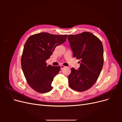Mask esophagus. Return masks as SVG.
<instances>
[{
	"mask_svg": "<svg viewBox=\"0 0 122 122\" xmlns=\"http://www.w3.org/2000/svg\"><path fill=\"white\" fill-rule=\"evenodd\" d=\"M60 67H61V69H63L64 68H65L66 67L65 66H63V65H61Z\"/></svg>",
	"mask_w": 122,
	"mask_h": 122,
	"instance_id": "1",
	"label": "esophagus"
}]
</instances>
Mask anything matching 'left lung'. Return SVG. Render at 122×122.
I'll return each instance as SVG.
<instances>
[{
  "instance_id": "8db88e82",
  "label": "left lung",
  "mask_w": 122,
  "mask_h": 122,
  "mask_svg": "<svg viewBox=\"0 0 122 122\" xmlns=\"http://www.w3.org/2000/svg\"><path fill=\"white\" fill-rule=\"evenodd\" d=\"M68 39L73 57L80 60L78 70L71 68L69 86L76 91L83 92L93 86L100 74L104 62L102 43L96 36L86 31L69 35Z\"/></svg>"
}]
</instances>
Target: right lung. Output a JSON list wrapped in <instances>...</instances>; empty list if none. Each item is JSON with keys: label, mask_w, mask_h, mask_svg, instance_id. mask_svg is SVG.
Instances as JSON below:
<instances>
[{"label": "right lung", "mask_w": 122, "mask_h": 122, "mask_svg": "<svg viewBox=\"0 0 122 122\" xmlns=\"http://www.w3.org/2000/svg\"><path fill=\"white\" fill-rule=\"evenodd\" d=\"M67 36L41 32L27 40L21 56V67L28 84L36 92L45 93L52 89L51 83L61 67L47 66L46 61L55 47L66 41Z\"/></svg>", "instance_id": "right-lung-1"}]
</instances>
